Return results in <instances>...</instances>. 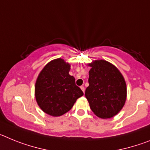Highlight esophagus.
I'll list each match as a JSON object with an SVG mask.
<instances>
[{
	"mask_svg": "<svg viewBox=\"0 0 150 150\" xmlns=\"http://www.w3.org/2000/svg\"><path fill=\"white\" fill-rule=\"evenodd\" d=\"M80 88H81L82 91H83V92H85V87L83 86H80Z\"/></svg>",
	"mask_w": 150,
	"mask_h": 150,
	"instance_id": "1",
	"label": "esophagus"
}]
</instances>
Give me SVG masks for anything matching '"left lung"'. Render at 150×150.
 <instances>
[{
	"instance_id": "left-lung-1",
	"label": "left lung",
	"mask_w": 150,
	"mask_h": 150,
	"mask_svg": "<svg viewBox=\"0 0 150 150\" xmlns=\"http://www.w3.org/2000/svg\"><path fill=\"white\" fill-rule=\"evenodd\" d=\"M91 67L85 95L92 112L101 119L116 116L122 110L127 96L126 83L120 71L110 62L96 60Z\"/></svg>"
}]
</instances>
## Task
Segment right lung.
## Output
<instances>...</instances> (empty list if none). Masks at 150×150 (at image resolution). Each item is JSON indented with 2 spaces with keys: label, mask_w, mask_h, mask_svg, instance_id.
<instances>
[{
  "label": "right lung",
  "mask_w": 150,
  "mask_h": 150,
  "mask_svg": "<svg viewBox=\"0 0 150 150\" xmlns=\"http://www.w3.org/2000/svg\"><path fill=\"white\" fill-rule=\"evenodd\" d=\"M70 64L62 59L49 62L40 73L35 84V98L40 109L52 116L68 112L83 92L69 74Z\"/></svg>",
  "instance_id": "right-lung-1"
}]
</instances>
